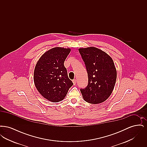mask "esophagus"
I'll list each match as a JSON object with an SVG mask.
<instances>
[{
    "label": "esophagus",
    "instance_id": "esophagus-1",
    "mask_svg": "<svg viewBox=\"0 0 147 147\" xmlns=\"http://www.w3.org/2000/svg\"><path fill=\"white\" fill-rule=\"evenodd\" d=\"M73 84L75 85L76 83H77V80H76V79H74V80H73Z\"/></svg>",
    "mask_w": 147,
    "mask_h": 147
}]
</instances>
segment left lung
<instances>
[{"instance_id": "left-lung-1", "label": "left lung", "mask_w": 147, "mask_h": 147, "mask_svg": "<svg viewBox=\"0 0 147 147\" xmlns=\"http://www.w3.org/2000/svg\"><path fill=\"white\" fill-rule=\"evenodd\" d=\"M88 76V84L80 89L84 100L97 104L106 101L111 94L117 78V71L111 57L94 47L79 49Z\"/></svg>"}]
</instances>
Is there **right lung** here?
Returning a JSON list of instances; mask_svg holds the SVG:
<instances>
[{
    "label": "right lung",
    "mask_w": 147,
    "mask_h": 147,
    "mask_svg": "<svg viewBox=\"0 0 147 147\" xmlns=\"http://www.w3.org/2000/svg\"><path fill=\"white\" fill-rule=\"evenodd\" d=\"M70 52L69 48H53L40 57L35 66V86L42 96L53 102L63 100L73 85L64 65Z\"/></svg>",
    "instance_id": "add662e5"
}]
</instances>
